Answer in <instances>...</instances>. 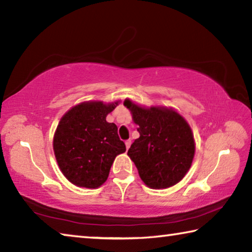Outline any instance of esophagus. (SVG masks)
Listing matches in <instances>:
<instances>
[{
	"instance_id": "34e87169",
	"label": "esophagus",
	"mask_w": 252,
	"mask_h": 252,
	"mask_svg": "<svg viewBox=\"0 0 252 252\" xmlns=\"http://www.w3.org/2000/svg\"><path fill=\"white\" fill-rule=\"evenodd\" d=\"M130 146H131V140L129 139V140H126V149H129Z\"/></svg>"
}]
</instances>
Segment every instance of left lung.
<instances>
[{
  "mask_svg": "<svg viewBox=\"0 0 252 252\" xmlns=\"http://www.w3.org/2000/svg\"><path fill=\"white\" fill-rule=\"evenodd\" d=\"M140 136L127 151L141 180L152 189H164L182 180L194 156V140L189 125L180 114L163 106L142 108L130 100Z\"/></svg>",
  "mask_w": 252,
  "mask_h": 252,
  "instance_id": "1",
  "label": "left lung"
}]
</instances>
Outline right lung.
I'll return each instance as SVG.
<instances>
[{
    "label": "right lung",
    "instance_id": "obj_1",
    "mask_svg": "<svg viewBox=\"0 0 252 252\" xmlns=\"http://www.w3.org/2000/svg\"><path fill=\"white\" fill-rule=\"evenodd\" d=\"M118 102H83L62 117L53 139L55 159L64 177L78 187H100L114 159L126 152L118 126L105 120Z\"/></svg>",
    "mask_w": 252,
    "mask_h": 252
}]
</instances>
